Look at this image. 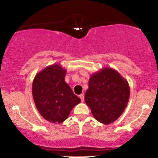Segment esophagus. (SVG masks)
Returning a JSON list of instances; mask_svg holds the SVG:
<instances>
[{
    "instance_id": "obj_1",
    "label": "esophagus",
    "mask_w": 158,
    "mask_h": 158,
    "mask_svg": "<svg viewBox=\"0 0 158 158\" xmlns=\"http://www.w3.org/2000/svg\"><path fill=\"white\" fill-rule=\"evenodd\" d=\"M79 98L81 99V102H83V101H84V98H85L84 94H80V95H79Z\"/></svg>"
}]
</instances>
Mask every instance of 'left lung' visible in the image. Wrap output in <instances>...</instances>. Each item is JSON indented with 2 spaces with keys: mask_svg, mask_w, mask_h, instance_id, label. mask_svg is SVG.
<instances>
[{
  "mask_svg": "<svg viewBox=\"0 0 158 158\" xmlns=\"http://www.w3.org/2000/svg\"><path fill=\"white\" fill-rule=\"evenodd\" d=\"M129 97L128 81L114 69L103 68L90 76L85 102L94 118L108 125L122 115Z\"/></svg>",
  "mask_w": 158,
  "mask_h": 158,
  "instance_id": "1",
  "label": "left lung"
}]
</instances>
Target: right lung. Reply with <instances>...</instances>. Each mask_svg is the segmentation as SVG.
<instances>
[{
	"label": "right lung",
	"mask_w": 158,
	"mask_h": 158,
	"mask_svg": "<svg viewBox=\"0 0 158 158\" xmlns=\"http://www.w3.org/2000/svg\"><path fill=\"white\" fill-rule=\"evenodd\" d=\"M66 73L61 64H52L36 74L32 81V93L36 108L50 123H63L73 107L81 102L64 81Z\"/></svg>",
	"instance_id": "1"
}]
</instances>
